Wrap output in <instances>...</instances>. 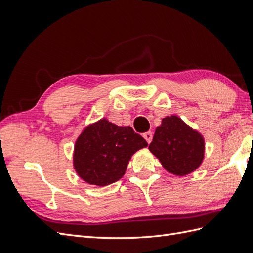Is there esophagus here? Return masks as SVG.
<instances>
[{"mask_svg": "<svg viewBox=\"0 0 253 253\" xmlns=\"http://www.w3.org/2000/svg\"><path fill=\"white\" fill-rule=\"evenodd\" d=\"M143 137H144V139L148 141V143H150V142L152 141L153 134H152V132H147V133H144V134H143Z\"/></svg>", "mask_w": 253, "mask_h": 253, "instance_id": "1", "label": "esophagus"}]
</instances>
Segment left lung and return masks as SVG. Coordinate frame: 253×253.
Wrapping results in <instances>:
<instances>
[{"label":"left lung","instance_id":"obj_1","mask_svg":"<svg viewBox=\"0 0 253 253\" xmlns=\"http://www.w3.org/2000/svg\"><path fill=\"white\" fill-rule=\"evenodd\" d=\"M149 150L165 169L175 175L196 170L203 162L205 142L201 134L177 116L166 117L155 131Z\"/></svg>","mask_w":253,"mask_h":253}]
</instances>
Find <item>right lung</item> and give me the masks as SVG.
Returning a JSON list of instances; mask_svg holds the SVG:
<instances>
[{"label": "right lung", "mask_w": 253, "mask_h": 253, "mask_svg": "<svg viewBox=\"0 0 253 253\" xmlns=\"http://www.w3.org/2000/svg\"><path fill=\"white\" fill-rule=\"evenodd\" d=\"M147 145L131 126H119L101 119L84 129L76 141L75 169L91 185H110L125 175L134 153Z\"/></svg>", "instance_id": "obj_1"}]
</instances>
